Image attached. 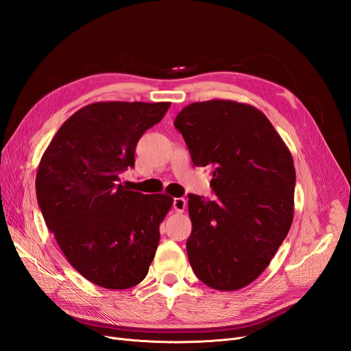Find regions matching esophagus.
<instances>
[{
  "label": "esophagus",
  "mask_w": 351,
  "mask_h": 351,
  "mask_svg": "<svg viewBox=\"0 0 351 351\" xmlns=\"http://www.w3.org/2000/svg\"><path fill=\"white\" fill-rule=\"evenodd\" d=\"M186 205H187V202H186L184 197H176L173 200V208H174L176 212H178V214H182V212H184Z\"/></svg>",
  "instance_id": "34e87169"
}]
</instances>
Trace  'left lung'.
Segmentation results:
<instances>
[{
    "label": "left lung",
    "mask_w": 351,
    "mask_h": 351,
    "mask_svg": "<svg viewBox=\"0 0 351 351\" xmlns=\"http://www.w3.org/2000/svg\"><path fill=\"white\" fill-rule=\"evenodd\" d=\"M196 167H214L217 199L189 195L186 249L210 289L240 290L256 280L289 234L294 215L291 152L262 111L227 99L193 102L178 112Z\"/></svg>",
    "instance_id": "1"
}]
</instances>
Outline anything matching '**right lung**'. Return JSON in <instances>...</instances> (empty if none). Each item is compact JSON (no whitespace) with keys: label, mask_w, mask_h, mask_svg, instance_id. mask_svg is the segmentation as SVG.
<instances>
[{"label":"right lung","mask_w":351,"mask_h":351,"mask_svg":"<svg viewBox=\"0 0 351 351\" xmlns=\"http://www.w3.org/2000/svg\"><path fill=\"white\" fill-rule=\"evenodd\" d=\"M171 102H93L74 112L40 158L36 197L45 224L71 267L104 289L143 281L173 206L120 183L142 134Z\"/></svg>","instance_id":"obj_1"}]
</instances>
